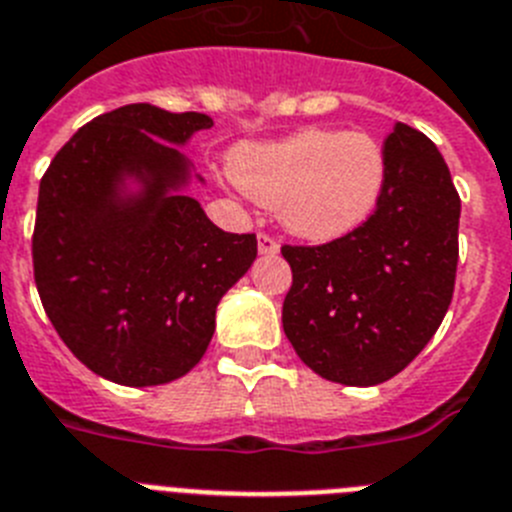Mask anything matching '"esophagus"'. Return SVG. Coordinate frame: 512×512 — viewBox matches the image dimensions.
<instances>
[{"mask_svg": "<svg viewBox=\"0 0 512 512\" xmlns=\"http://www.w3.org/2000/svg\"><path fill=\"white\" fill-rule=\"evenodd\" d=\"M257 250H260V255H278L281 244L275 242L270 234H257Z\"/></svg>", "mask_w": 512, "mask_h": 512, "instance_id": "1", "label": "esophagus"}]
</instances>
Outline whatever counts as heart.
<instances>
[{
  "instance_id": "1",
  "label": "heart",
  "mask_w": 512,
  "mask_h": 512,
  "mask_svg": "<svg viewBox=\"0 0 512 512\" xmlns=\"http://www.w3.org/2000/svg\"><path fill=\"white\" fill-rule=\"evenodd\" d=\"M231 175L257 203L278 208L291 234L332 242L371 219L389 162L371 133L304 128L288 139L242 146Z\"/></svg>"
}]
</instances>
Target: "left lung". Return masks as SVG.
Returning a JSON list of instances; mask_svg holds the SVG:
<instances>
[{"mask_svg":"<svg viewBox=\"0 0 512 512\" xmlns=\"http://www.w3.org/2000/svg\"><path fill=\"white\" fill-rule=\"evenodd\" d=\"M371 219L317 247L283 244L293 283L283 330L301 361L345 386L389 381L446 317L459 262L461 198L433 141L397 123Z\"/></svg>","mask_w":512,"mask_h":512,"instance_id":"obj_1","label":"left lung"}]
</instances>
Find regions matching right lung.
<instances>
[{"mask_svg": "<svg viewBox=\"0 0 512 512\" xmlns=\"http://www.w3.org/2000/svg\"><path fill=\"white\" fill-rule=\"evenodd\" d=\"M211 126L203 113L123 105L79 128L43 175L35 286L66 348L102 379L185 376L211 342L221 296L255 262V234L219 229L182 193L190 162L177 146Z\"/></svg>", "mask_w": 512, "mask_h": 512, "instance_id": "1", "label": "right lung"}]
</instances>
